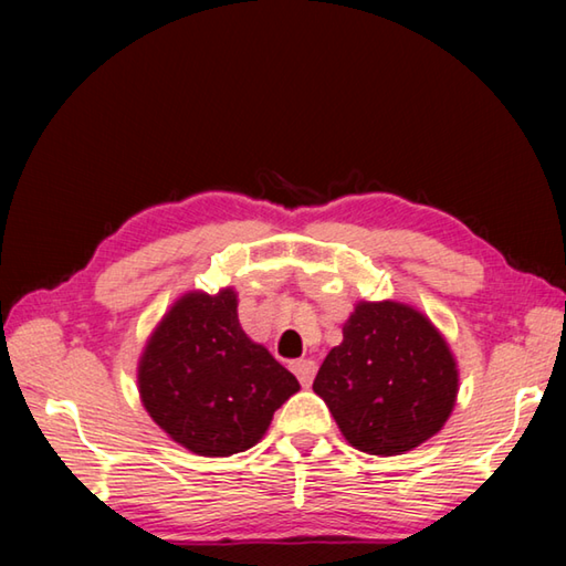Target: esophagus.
Here are the masks:
<instances>
[{
	"label": "esophagus",
	"mask_w": 566,
	"mask_h": 566,
	"mask_svg": "<svg viewBox=\"0 0 566 566\" xmlns=\"http://www.w3.org/2000/svg\"><path fill=\"white\" fill-rule=\"evenodd\" d=\"M292 371L301 380V386L308 388L313 384L315 371H318V366H315V361H311V359H296V361H292Z\"/></svg>",
	"instance_id": "obj_1"
}]
</instances>
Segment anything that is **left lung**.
I'll use <instances>...</instances> for the list:
<instances>
[{
	"label": "left lung",
	"instance_id": "1",
	"mask_svg": "<svg viewBox=\"0 0 566 566\" xmlns=\"http://www.w3.org/2000/svg\"><path fill=\"white\" fill-rule=\"evenodd\" d=\"M313 390L354 449L400 455L451 417L458 366L424 313L398 301H359Z\"/></svg>",
	"mask_w": 566,
	"mask_h": 566
}]
</instances>
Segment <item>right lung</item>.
<instances>
[{"instance_id":"obj_1","label":"right lung","mask_w":566,"mask_h":566,"mask_svg":"<svg viewBox=\"0 0 566 566\" xmlns=\"http://www.w3.org/2000/svg\"><path fill=\"white\" fill-rule=\"evenodd\" d=\"M233 289L180 296L142 352L137 384L149 417L207 458L255 446L272 415L301 388L292 371L239 323Z\"/></svg>"}]
</instances>
